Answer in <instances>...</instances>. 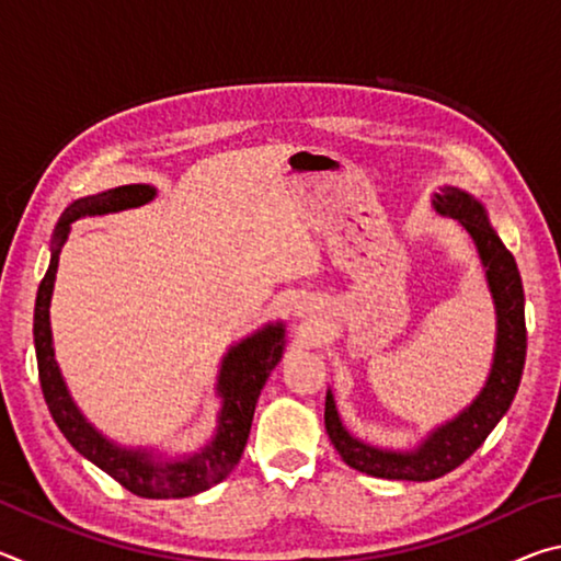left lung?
I'll list each match as a JSON object with an SVG mask.
<instances>
[{
	"mask_svg": "<svg viewBox=\"0 0 561 561\" xmlns=\"http://www.w3.org/2000/svg\"><path fill=\"white\" fill-rule=\"evenodd\" d=\"M433 205L440 215L458 220L468 230L480 252L497 311L495 364H492L488 386L482 388V393L474 398V403L468 411H462L455 421L435 431L413 453L378 450L356 440L339 421L334 396L327 393L324 423L334 448L354 470L383 480H435L468 460L485 443L492 428L500 423V417L507 413L512 398H515L519 388L522 368H525L527 356L525 289H522V277L512 252L502 244L497 232L490 227L485 207L458 187H443L435 195Z\"/></svg>",
	"mask_w": 561,
	"mask_h": 561,
	"instance_id": "left-lung-1",
	"label": "left lung"
}]
</instances>
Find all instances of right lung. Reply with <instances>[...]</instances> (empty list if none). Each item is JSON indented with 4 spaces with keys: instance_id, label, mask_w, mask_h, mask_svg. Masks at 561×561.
Segmentation results:
<instances>
[{
    "instance_id": "right-lung-1",
    "label": "right lung",
    "mask_w": 561,
    "mask_h": 561,
    "mask_svg": "<svg viewBox=\"0 0 561 561\" xmlns=\"http://www.w3.org/2000/svg\"><path fill=\"white\" fill-rule=\"evenodd\" d=\"M153 195L156 190L150 185H123L108 190V193L83 197V201H76L71 207H66V213L59 220V230H56L54 237L49 270H46L39 291H36L34 346L44 401L49 405V413L64 433V438L83 458L111 474L113 480L121 482L133 495L148 500H168L197 495V492L217 485L240 462L247 438H250L254 405H257V398L264 383H267L272 368L282 358L284 329L279 324L262 329L260 334L242 341L240 346H234L225 356L220 386H217V391L225 398L220 425H217L215 440L203 453L193 455V458L158 462L150 460L148 453L121 450L83 421L79 408L73 405L69 391H66L51 346L49 304L56 267H59V250L66 234H69V222L79 220L83 215H103L126 210V207H138L153 201Z\"/></svg>"
}]
</instances>
